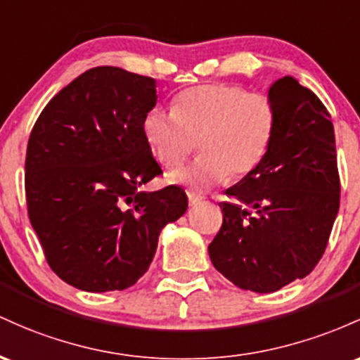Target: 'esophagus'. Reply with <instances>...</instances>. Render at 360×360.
I'll return each instance as SVG.
<instances>
[{"label":"esophagus","instance_id":"esophagus-1","mask_svg":"<svg viewBox=\"0 0 360 360\" xmlns=\"http://www.w3.org/2000/svg\"><path fill=\"white\" fill-rule=\"evenodd\" d=\"M187 195H188V205H191V207H195L197 204H200V202L204 200V197L197 195V193H193V192H188Z\"/></svg>","mask_w":360,"mask_h":360}]
</instances>
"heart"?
Masks as SVG:
<instances>
[{
    "label": "heart",
    "mask_w": 360,
    "mask_h": 360,
    "mask_svg": "<svg viewBox=\"0 0 360 360\" xmlns=\"http://www.w3.org/2000/svg\"><path fill=\"white\" fill-rule=\"evenodd\" d=\"M274 129L272 100L229 83L188 88L175 96L173 112L155 107L143 120L148 146L163 167H180L197 144L199 158L172 175L193 191L250 175L267 155Z\"/></svg>",
    "instance_id": "heart-1"
}]
</instances>
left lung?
<instances>
[{
    "mask_svg": "<svg viewBox=\"0 0 360 360\" xmlns=\"http://www.w3.org/2000/svg\"><path fill=\"white\" fill-rule=\"evenodd\" d=\"M276 107L262 163L228 188L212 265L240 289L274 292L306 277L325 253L340 207L335 132L321 100L292 76L269 88Z\"/></svg>",
    "mask_w": 360,
    "mask_h": 360,
    "instance_id": "obj_1",
    "label": "left lung"
}]
</instances>
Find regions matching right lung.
<instances>
[{
    "label": "right lung",
    "instance_id": "add662e5",
    "mask_svg": "<svg viewBox=\"0 0 360 360\" xmlns=\"http://www.w3.org/2000/svg\"><path fill=\"white\" fill-rule=\"evenodd\" d=\"M156 79L115 66L88 70L39 115L25 160L28 217L47 264L88 292L124 290L149 269L161 229L187 211L161 175L143 132Z\"/></svg>",
    "mask_w": 360,
    "mask_h": 360
}]
</instances>
